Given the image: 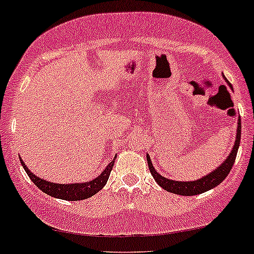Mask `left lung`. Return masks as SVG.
Instances as JSON below:
<instances>
[{"instance_id":"1","label":"left lung","mask_w":254,"mask_h":254,"mask_svg":"<svg viewBox=\"0 0 254 254\" xmlns=\"http://www.w3.org/2000/svg\"><path fill=\"white\" fill-rule=\"evenodd\" d=\"M225 82L229 83V81L224 77ZM230 86V83H229ZM231 87V86H230ZM240 139H241V117H239L237 120V130H236V139L235 143H234V148L231 150V152L229 154L228 159L220 166H218V168H215L213 172L208 173L207 176L202 177V178L197 179V181L192 182H177L172 181V179L165 178L161 174L157 173L155 171L154 166H152L151 160H150L149 155H146V160H148L149 170L151 172L152 177L156 181L157 184L160 185L162 189L167 190V191L177 193V195H183V196H192V195H198V193H202L204 191H208V190L213 189V188L219 185L226 176L229 174V172L233 168L234 162H235L237 150L240 146Z\"/></svg>"}]
</instances>
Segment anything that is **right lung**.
Returning <instances> with one entry per match:
<instances>
[{
  "label": "right lung",
  "mask_w": 254,
  "mask_h": 254,
  "mask_svg": "<svg viewBox=\"0 0 254 254\" xmlns=\"http://www.w3.org/2000/svg\"><path fill=\"white\" fill-rule=\"evenodd\" d=\"M116 156L114 157V160L106 166V168L102 172V174L94 178L93 181H89L86 183H73V184H57V183H51L45 179H41L37 176H35L31 171L29 170L25 166L24 161L20 159L21 166L25 170L26 174L30 177L32 183L39 188L40 190H42L43 192L47 193V195L52 196V197L56 198H62V200L66 201H78V200H84V198H88L91 196H93L97 193L99 190H102L105 187L106 182H108L109 176H110V172L113 170L114 162H115Z\"/></svg>",
  "instance_id": "right-lung-1"
}]
</instances>
